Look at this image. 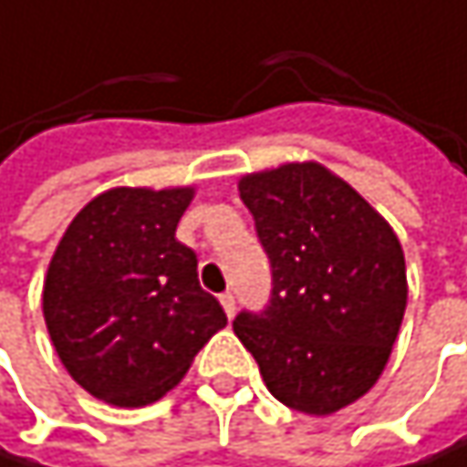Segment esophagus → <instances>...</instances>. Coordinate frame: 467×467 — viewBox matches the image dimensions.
Instances as JSON below:
<instances>
[{"instance_id": "obj_1", "label": "esophagus", "mask_w": 467, "mask_h": 467, "mask_svg": "<svg viewBox=\"0 0 467 467\" xmlns=\"http://www.w3.org/2000/svg\"><path fill=\"white\" fill-rule=\"evenodd\" d=\"M220 305H223V310H225V316L228 318H234V313H236V299H234V294H220Z\"/></svg>"}]
</instances>
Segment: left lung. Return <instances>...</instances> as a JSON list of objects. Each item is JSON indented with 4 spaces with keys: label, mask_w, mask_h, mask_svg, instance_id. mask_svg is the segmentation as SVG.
<instances>
[{
    "label": "left lung",
    "mask_w": 467,
    "mask_h": 467,
    "mask_svg": "<svg viewBox=\"0 0 467 467\" xmlns=\"http://www.w3.org/2000/svg\"><path fill=\"white\" fill-rule=\"evenodd\" d=\"M239 195L272 264V299L239 313L234 332L283 405L329 416L364 397L391 356L408 305L400 239L313 160L244 173Z\"/></svg>",
    "instance_id": "obj_1"
}]
</instances>
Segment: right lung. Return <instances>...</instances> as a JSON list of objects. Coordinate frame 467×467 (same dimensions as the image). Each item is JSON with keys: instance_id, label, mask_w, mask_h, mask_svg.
Listing matches in <instances>:
<instances>
[{"instance_id": "right-lung-1", "label": "right lung", "mask_w": 467, "mask_h": 467, "mask_svg": "<svg viewBox=\"0 0 467 467\" xmlns=\"http://www.w3.org/2000/svg\"><path fill=\"white\" fill-rule=\"evenodd\" d=\"M195 187H114L59 239L43 316L70 378L92 397L140 408L171 391L228 318L176 239Z\"/></svg>"}]
</instances>
